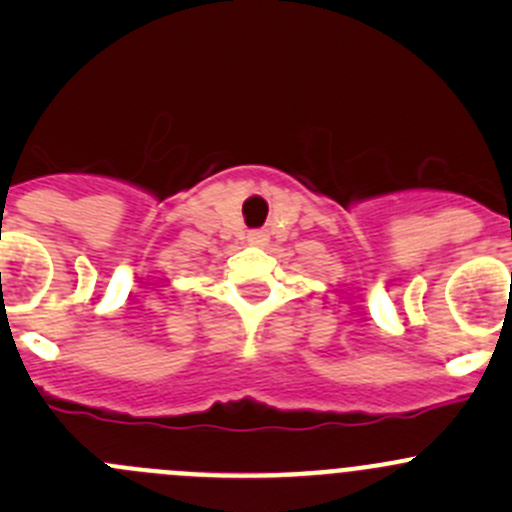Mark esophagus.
Returning <instances> with one entry per match:
<instances>
[{
  "mask_svg": "<svg viewBox=\"0 0 512 512\" xmlns=\"http://www.w3.org/2000/svg\"><path fill=\"white\" fill-rule=\"evenodd\" d=\"M247 242H250L252 247H265L267 242H270V235H267L265 230H252L247 232Z\"/></svg>",
  "mask_w": 512,
  "mask_h": 512,
  "instance_id": "obj_1",
  "label": "esophagus"
}]
</instances>
